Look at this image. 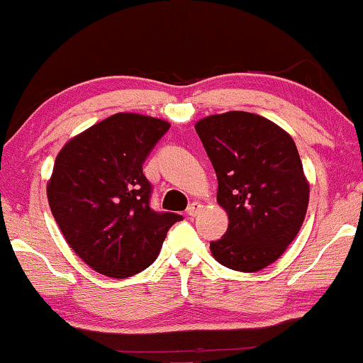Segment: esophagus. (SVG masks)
<instances>
[{
	"label": "esophagus",
	"instance_id": "obj_1",
	"mask_svg": "<svg viewBox=\"0 0 363 363\" xmlns=\"http://www.w3.org/2000/svg\"><path fill=\"white\" fill-rule=\"evenodd\" d=\"M201 208H203L201 203H191V205L187 206L186 213H187V216H196L199 211H201Z\"/></svg>",
	"mask_w": 363,
	"mask_h": 363
}]
</instances>
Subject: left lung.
<instances>
[{"instance_id":"left-lung-1","label":"left lung","mask_w":363,"mask_h":363,"mask_svg":"<svg viewBox=\"0 0 363 363\" xmlns=\"http://www.w3.org/2000/svg\"><path fill=\"white\" fill-rule=\"evenodd\" d=\"M194 128L218 179L216 201L228 215L211 254L235 272H259L285 252L307 213L309 182L295 141L244 111L208 116Z\"/></svg>"}]
</instances>
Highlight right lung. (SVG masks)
Listing matches in <instances>:
<instances>
[{"instance_id": "add662e5", "label": "right lung", "mask_w": 363, "mask_h": 363, "mask_svg": "<svg viewBox=\"0 0 363 363\" xmlns=\"http://www.w3.org/2000/svg\"><path fill=\"white\" fill-rule=\"evenodd\" d=\"M167 121L119 112L69 140L48 184L52 216L66 242L91 269L111 278L143 272L182 216L150 208L143 164Z\"/></svg>"}]
</instances>
